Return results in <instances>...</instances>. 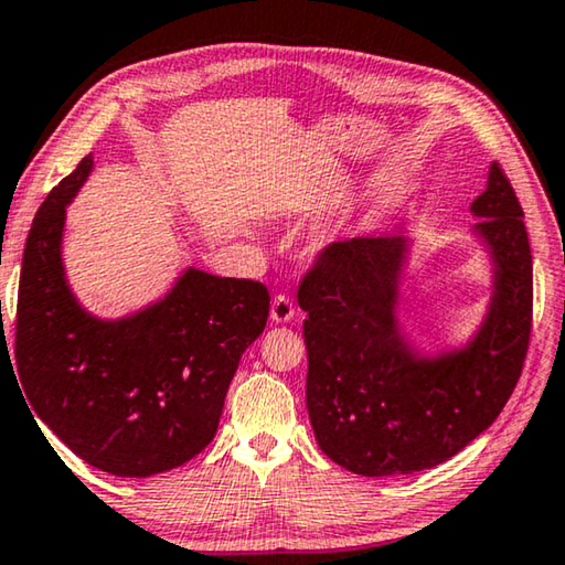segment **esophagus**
Listing matches in <instances>:
<instances>
[{"label":"esophagus","mask_w":565,"mask_h":565,"mask_svg":"<svg viewBox=\"0 0 565 565\" xmlns=\"http://www.w3.org/2000/svg\"><path fill=\"white\" fill-rule=\"evenodd\" d=\"M294 313H296V309H294L289 296H284V294L274 296V301H271V321L274 323H289L294 319Z\"/></svg>","instance_id":"1"}]
</instances>
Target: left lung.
Listing matches in <instances>:
<instances>
[{
  "instance_id": "1",
  "label": "left lung",
  "mask_w": 565,
  "mask_h": 565,
  "mask_svg": "<svg viewBox=\"0 0 565 565\" xmlns=\"http://www.w3.org/2000/svg\"><path fill=\"white\" fill-rule=\"evenodd\" d=\"M471 214L493 276L489 309L463 347L426 353L401 327L414 238L337 242L303 276L306 408L321 451L351 473H416L448 461L493 424L519 384L533 262L523 209L499 164Z\"/></svg>"
}]
</instances>
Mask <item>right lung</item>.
I'll use <instances>...</instances> for the list:
<instances>
[{
	"label": "right lung",
	"instance_id": "obj_1",
	"mask_svg": "<svg viewBox=\"0 0 565 565\" xmlns=\"http://www.w3.org/2000/svg\"><path fill=\"white\" fill-rule=\"evenodd\" d=\"M92 169L89 154L52 189L26 236L17 376L32 414L82 461L147 478L191 461L214 438L238 359L269 319V291L186 266L145 309L94 317L62 259L66 206Z\"/></svg>",
	"mask_w": 565,
	"mask_h": 565
}]
</instances>
